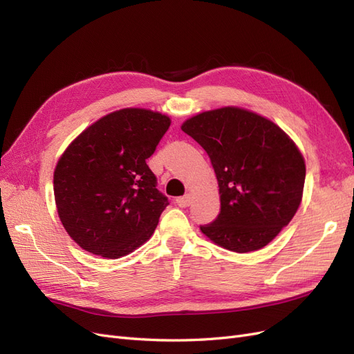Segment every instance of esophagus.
<instances>
[{
	"label": "esophagus",
	"instance_id": "obj_1",
	"mask_svg": "<svg viewBox=\"0 0 354 354\" xmlns=\"http://www.w3.org/2000/svg\"><path fill=\"white\" fill-rule=\"evenodd\" d=\"M190 202H192L190 195H185V196H180V198H177V199H176V203H177L178 207H181V208H186V207H189V205H190Z\"/></svg>",
	"mask_w": 354,
	"mask_h": 354
}]
</instances>
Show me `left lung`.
Segmentation results:
<instances>
[{"mask_svg": "<svg viewBox=\"0 0 354 354\" xmlns=\"http://www.w3.org/2000/svg\"><path fill=\"white\" fill-rule=\"evenodd\" d=\"M209 156L220 212L203 234L234 252L260 250L288 226L301 202L306 165L279 127L254 112L221 108L181 125Z\"/></svg>", "mask_w": 354, "mask_h": 354, "instance_id": "left-lung-1", "label": "left lung"}]
</instances>
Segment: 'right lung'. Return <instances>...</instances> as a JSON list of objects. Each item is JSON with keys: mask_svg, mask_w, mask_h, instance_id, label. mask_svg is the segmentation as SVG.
I'll list each match as a JSON object with an SVG mask.
<instances>
[{"mask_svg": "<svg viewBox=\"0 0 354 354\" xmlns=\"http://www.w3.org/2000/svg\"><path fill=\"white\" fill-rule=\"evenodd\" d=\"M171 121L122 109L82 131L59 159L55 199L63 227L81 248L120 259L143 245L169 205L146 164Z\"/></svg>", "mask_w": 354, "mask_h": 354, "instance_id": "add662e5", "label": "right lung"}]
</instances>
